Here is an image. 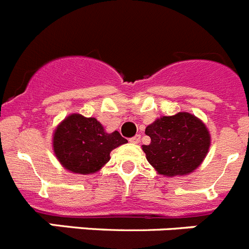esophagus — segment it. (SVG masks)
Returning a JSON list of instances; mask_svg holds the SVG:
<instances>
[{
  "instance_id": "obj_1",
  "label": "esophagus",
  "mask_w": 249,
  "mask_h": 249,
  "mask_svg": "<svg viewBox=\"0 0 249 249\" xmlns=\"http://www.w3.org/2000/svg\"><path fill=\"white\" fill-rule=\"evenodd\" d=\"M140 141H141V136L140 135H136L135 137L129 138V142H131V143H135V144L140 143Z\"/></svg>"
}]
</instances>
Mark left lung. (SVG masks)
Here are the masks:
<instances>
[{
	"label": "left lung",
	"instance_id": "1",
	"mask_svg": "<svg viewBox=\"0 0 249 249\" xmlns=\"http://www.w3.org/2000/svg\"><path fill=\"white\" fill-rule=\"evenodd\" d=\"M146 135L151 137V143L142 146L147 160L167 177L193 172L211 144L206 124L188 112L158 118L146 127Z\"/></svg>",
	"mask_w": 249,
	"mask_h": 249
}]
</instances>
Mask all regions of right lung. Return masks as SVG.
<instances>
[{"label":"right lung","instance_id":"right-lung-1","mask_svg":"<svg viewBox=\"0 0 249 249\" xmlns=\"http://www.w3.org/2000/svg\"><path fill=\"white\" fill-rule=\"evenodd\" d=\"M126 138L114 131L107 133L93 117L72 113L59 123L53 133V151L66 169L80 175L100 171L109 160V153Z\"/></svg>","mask_w":249,"mask_h":249}]
</instances>
